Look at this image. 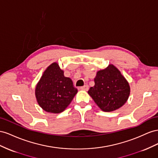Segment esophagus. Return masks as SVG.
<instances>
[{
    "label": "esophagus",
    "instance_id": "1",
    "mask_svg": "<svg viewBox=\"0 0 158 158\" xmlns=\"http://www.w3.org/2000/svg\"><path fill=\"white\" fill-rule=\"evenodd\" d=\"M80 89H81V90H83V91H88L89 86H88L87 85H84V86H83V87H81Z\"/></svg>",
    "mask_w": 158,
    "mask_h": 158
}]
</instances>
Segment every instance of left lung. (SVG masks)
Returning <instances> with one entry per match:
<instances>
[{
    "instance_id": "1",
    "label": "left lung",
    "mask_w": 158,
    "mask_h": 158,
    "mask_svg": "<svg viewBox=\"0 0 158 158\" xmlns=\"http://www.w3.org/2000/svg\"><path fill=\"white\" fill-rule=\"evenodd\" d=\"M94 81V87L88 93L102 111H114L127 101L130 93L129 83L114 65L110 64L98 71Z\"/></svg>"
}]
</instances>
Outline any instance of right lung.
Returning <instances> with one entry per match:
<instances>
[{
  "instance_id": "right-lung-1",
  "label": "right lung",
  "mask_w": 158,
  "mask_h": 158,
  "mask_svg": "<svg viewBox=\"0 0 158 158\" xmlns=\"http://www.w3.org/2000/svg\"><path fill=\"white\" fill-rule=\"evenodd\" d=\"M77 93L73 81L64 76L57 63L45 70L38 83L35 94L42 109L51 113H60L68 106Z\"/></svg>"
}]
</instances>
